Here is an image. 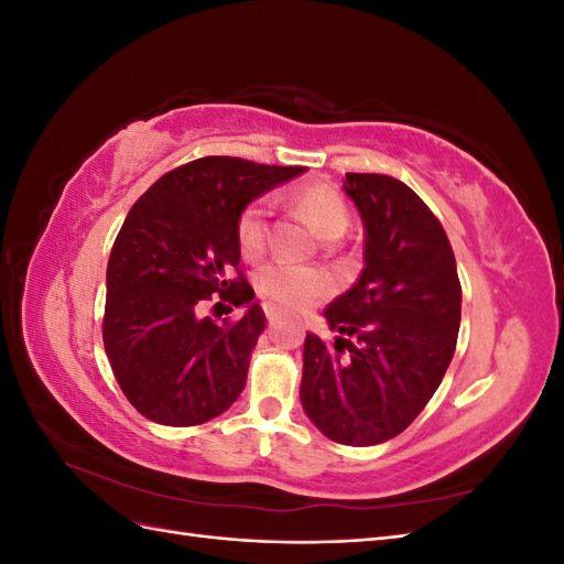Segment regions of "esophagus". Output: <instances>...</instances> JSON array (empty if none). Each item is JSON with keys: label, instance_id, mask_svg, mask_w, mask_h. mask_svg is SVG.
<instances>
[{"label": "esophagus", "instance_id": "obj_1", "mask_svg": "<svg viewBox=\"0 0 564 564\" xmlns=\"http://www.w3.org/2000/svg\"><path fill=\"white\" fill-rule=\"evenodd\" d=\"M265 317H268V322L272 324V322H275L278 317H280V308H278V305H272V303H268L265 305Z\"/></svg>", "mask_w": 564, "mask_h": 564}]
</instances>
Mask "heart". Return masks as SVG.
Wrapping results in <instances>:
<instances>
[{"label":"heart","instance_id":"b5f03b06","mask_svg":"<svg viewBox=\"0 0 564 564\" xmlns=\"http://www.w3.org/2000/svg\"><path fill=\"white\" fill-rule=\"evenodd\" d=\"M296 204L303 216L311 220V226L332 240L338 237L350 224V214L344 197L327 185H308L296 193ZM268 224H270V199L259 197L249 202L237 218L235 235L237 247H240L245 259H256L265 249L268 240ZM256 286L259 292L272 301H278L286 308H303L317 296L327 294L332 280L327 272L315 268H301L286 261L268 263L256 275Z\"/></svg>","mask_w":564,"mask_h":564}]
</instances>
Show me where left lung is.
I'll list each match as a JSON object with an SVG mask.
<instances>
[{
    "instance_id": "left-lung-1",
    "label": "left lung",
    "mask_w": 564,
    "mask_h": 564,
    "mask_svg": "<svg viewBox=\"0 0 564 564\" xmlns=\"http://www.w3.org/2000/svg\"><path fill=\"white\" fill-rule=\"evenodd\" d=\"M365 224V268L324 317L334 346L305 334L301 404L338 445L400 435L429 404L456 350L460 282L425 202L383 174H346Z\"/></svg>"
}]
</instances>
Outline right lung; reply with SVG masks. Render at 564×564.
<instances>
[{"instance_id":"1","label":"right lung","mask_w":564,"mask_h":564,"mask_svg":"<svg viewBox=\"0 0 564 564\" xmlns=\"http://www.w3.org/2000/svg\"><path fill=\"white\" fill-rule=\"evenodd\" d=\"M303 172L202 158L135 199L108 261L104 346L119 388L145 419L199 425L240 398L265 315L237 268L235 226L251 199ZM212 295L247 304L248 313L235 323L202 318Z\"/></svg>"}]
</instances>
